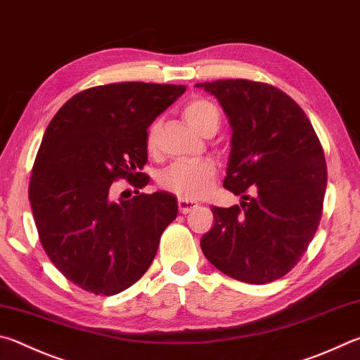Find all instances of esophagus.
Listing matches in <instances>:
<instances>
[{
    "label": "esophagus",
    "mask_w": 360,
    "mask_h": 360,
    "mask_svg": "<svg viewBox=\"0 0 360 360\" xmlns=\"http://www.w3.org/2000/svg\"><path fill=\"white\" fill-rule=\"evenodd\" d=\"M178 206H179V211H181L182 214H188V212L192 211V209H195L198 205H197V202H195V201L179 198V200H178Z\"/></svg>",
    "instance_id": "34e87169"
}]
</instances>
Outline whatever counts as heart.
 Listing matches in <instances>:
<instances>
[{"label": "heart", "instance_id": "heart-1", "mask_svg": "<svg viewBox=\"0 0 360 360\" xmlns=\"http://www.w3.org/2000/svg\"><path fill=\"white\" fill-rule=\"evenodd\" d=\"M182 115L201 135H205L207 130H217L220 124V112L217 105L205 97H195V99L188 101L182 110ZM159 129V121H154L149 126L146 134L148 151H154ZM215 178H217V165L212 160H179L162 169L158 182L163 191L173 193L176 197L198 200L211 191Z\"/></svg>", "mask_w": 360, "mask_h": 360}]
</instances>
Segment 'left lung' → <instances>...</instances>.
Instances as JSON below:
<instances>
[{"label":"left lung","instance_id":"obj_1","mask_svg":"<svg viewBox=\"0 0 360 360\" xmlns=\"http://www.w3.org/2000/svg\"><path fill=\"white\" fill-rule=\"evenodd\" d=\"M215 96L233 129L224 187L240 206H212L205 257L228 277L264 285L286 276L318 230L328 167L304 110L272 84L244 80L197 83Z\"/></svg>","mask_w":360,"mask_h":360}]
</instances>
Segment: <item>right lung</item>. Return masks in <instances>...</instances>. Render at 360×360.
Here are the masks:
<instances>
[{
    "instance_id": "obj_1",
    "label": "right lung",
    "mask_w": 360,
    "mask_h": 360,
    "mask_svg": "<svg viewBox=\"0 0 360 360\" xmlns=\"http://www.w3.org/2000/svg\"><path fill=\"white\" fill-rule=\"evenodd\" d=\"M184 84L143 82L93 86L50 121L32 165L30 202L39 239L64 277L113 296L143 277L162 233L178 215L172 193H145L148 127L184 93ZM136 187L114 200L113 181Z\"/></svg>"
}]
</instances>
